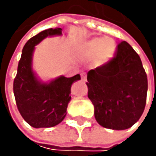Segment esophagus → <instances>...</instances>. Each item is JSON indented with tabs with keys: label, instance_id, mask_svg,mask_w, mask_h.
<instances>
[{
	"label": "esophagus",
	"instance_id": "esophagus-1",
	"mask_svg": "<svg viewBox=\"0 0 156 156\" xmlns=\"http://www.w3.org/2000/svg\"><path fill=\"white\" fill-rule=\"evenodd\" d=\"M86 79H87V75H86V73H81V80H82V81H86Z\"/></svg>",
	"mask_w": 156,
	"mask_h": 156
}]
</instances>
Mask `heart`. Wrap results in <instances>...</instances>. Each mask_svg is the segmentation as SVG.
I'll list each match as a JSON object with an SVG mask.
<instances>
[{
  "mask_svg": "<svg viewBox=\"0 0 156 156\" xmlns=\"http://www.w3.org/2000/svg\"><path fill=\"white\" fill-rule=\"evenodd\" d=\"M82 54L88 58L94 57L93 62L96 66H101L110 61L116 51V43L110 37L92 38L81 45Z\"/></svg>",
  "mask_w": 156,
  "mask_h": 156,
  "instance_id": "b5f03b06",
  "label": "heart"
}]
</instances>
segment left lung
I'll return each mask as SVG.
<instances>
[{"label":"left lung","instance_id":"8db88e82","mask_svg":"<svg viewBox=\"0 0 156 156\" xmlns=\"http://www.w3.org/2000/svg\"><path fill=\"white\" fill-rule=\"evenodd\" d=\"M88 97L96 122L105 128L124 130L141 117L146 105L148 80L139 54L122 41L115 55L87 74Z\"/></svg>","mask_w":156,"mask_h":156}]
</instances>
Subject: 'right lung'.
Returning <instances> with one entry per match:
<instances>
[{
    "label": "right lung",
    "instance_id": "add662e5",
    "mask_svg": "<svg viewBox=\"0 0 156 156\" xmlns=\"http://www.w3.org/2000/svg\"><path fill=\"white\" fill-rule=\"evenodd\" d=\"M61 28L48 29L32 37L25 44L14 80V94L22 118L34 128H48L59 124L66 115L71 100V86L80 80L61 76L50 82H42L33 70L35 46L48 36L62 35Z\"/></svg>",
    "mask_w": 156,
    "mask_h": 156
}]
</instances>
